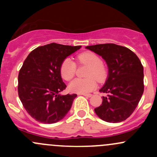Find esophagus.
I'll return each instance as SVG.
<instances>
[{"label":"esophagus","instance_id":"34e87169","mask_svg":"<svg viewBox=\"0 0 157 157\" xmlns=\"http://www.w3.org/2000/svg\"><path fill=\"white\" fill-rule=\"evenodd\" d=\"M80 95H83V96H86V97H89V98L92 96V94H80Z\"/></svg>","mask_w":157,"mask_h":157}]
</instances>
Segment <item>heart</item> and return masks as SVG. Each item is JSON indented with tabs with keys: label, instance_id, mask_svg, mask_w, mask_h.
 Segmentation results:
<instances>
[{
	"label": "heart",
	"instance_id": "obj_1",
	"mask_svg": "<svg viewBox=\"0 0 157 157\" xmlns=\"http://www.w3.org/2000/svg\"><path fill=\"white\" fill-rule=\"evenodd\" d=\"M77 61L80 64L88 66L86 76V78H76L69 84L71 92L77 93H88L96 88V81L102 82L107 77V69L102 63L100 58L93 52H84L77 57ZM75 62L71 58H67L62 61L60 67V73L63 79L71 80L76 73ZM95 78H96L94 79Z\"/></svg>",
	"mask_w": 157,
	"mask_h": 157
}]
</instances>
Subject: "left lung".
Listing matches in <instances>:
<instances>
[{
  "mask_svg": "<svg viewBox=\"0 0 157 157\" xmlns=\"http://www.w3.org/2000/svg\"><path fill=\"white\" fill-rule=\"evenodd\" d=\"M86 48L102 57L108 66V77L99 90L106 93L94 109L99 118L110 123L124 121L133 113L144 93V67L137 55L115 44L90 45Z\"/></svg>",
  "mask_w": 157,
  "mask_h": 157,
  "instance_id": "obj_1",
  "label": "left lung"
}]
</instances>
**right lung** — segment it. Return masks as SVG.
Wrapping results in <instances>:
<instances>
[{
  "label": "right lung",
  "mask_w": 157,
  "mask_h": 157,
  "mask_svg": "<svg viewBox=\"0 0 157 157\" xmlns=\"http://www.w3.org/2000/svg\"><path fill=\"white\" fill-rule=\"evenodd\" d=\"M81 46L51 43L29 54L18 76V94L28 113L36 121L53 124L65 117L77 94L61 95L66 85L60 67Z\"/></svg>",
  "instance_id": "right-lung-1"
}]
</instances>
